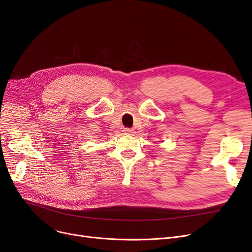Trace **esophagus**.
<instances>
[{"label": "esophagus", "mask_w": 252, "mask_h": 252, "mask_svg": "<svg viewBox=\"0 0 252 252\" xmlns=\"http://www.w3.org/2000/svg\"><path fill=\"white\" fill-rule=\"evenodd\" d=\"M124 130H125V133H126V134H131L134 131L133 128H128V127H126Z\"/></svg>", "instance_id": "34e87169"}]
</instances>
